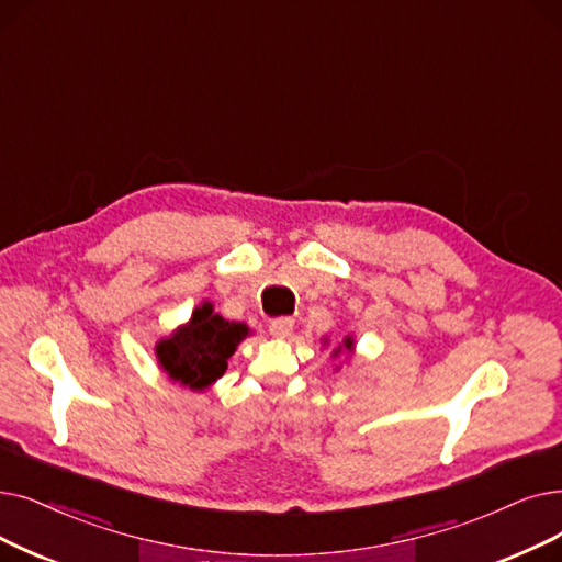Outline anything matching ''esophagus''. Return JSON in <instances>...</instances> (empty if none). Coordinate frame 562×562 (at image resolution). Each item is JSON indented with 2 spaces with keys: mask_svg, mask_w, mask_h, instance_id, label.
Masks as SVG:
<instances>
[{
  "mask_svg": "<svg viewBox=\"0 0 562 562\" xmlns=\"http://www.w3.org/2000/svg\"><path fill=\"white\" fill-rule=\"evenodd\" d=\"M291 330H294V319L291 316H278V319L268 324V333L273 337H286Z\"/></svg>",
  "mask_w": 562,
  "mask_h": 562,
  "instance_id": "1",
  "label": "esophagus"
}]
</instances>
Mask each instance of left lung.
<instances>
[{"mask_svg": "<svg viewBox=\"0 0 562 562\" xmlns=\"http://www.w3.org/2000/svg\"><path fill=\"white\" fill-rule=\"evenodd\" d=\"M345 347H347V349H351V347H353V341H351V337H347V339H345Z\"/></svg>", "mask_w": 562, "mask_h": 562, "instance_id": "obj_1", "label": "left lung"}]
</instances>
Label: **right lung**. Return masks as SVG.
I'll return each mask as SVG.
<instances>
[{
	"mask_svg": "<svg viewBox=\"0 0 562 562\" xmlns=\"http://www.w3.org/2000/svg\"><path fill=\"white\" fill-rule=\"evenodd\" d=\"M246 335V324L225 322L221 314H213L211 303H204L192 312L188 326L160 341L156 353L169 379L190 390H204L225 374L227 358Z\"/></svg>",
	"mask_w": 562,
	"mask_h": 562,
	"instance_id": "add662e5",
	"label": "right lung"
}]
</instances>
